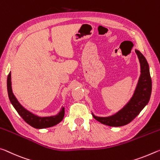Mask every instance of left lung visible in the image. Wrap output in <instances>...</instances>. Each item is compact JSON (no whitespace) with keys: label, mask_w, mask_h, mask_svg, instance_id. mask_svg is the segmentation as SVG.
Masks as SVG:
<instances>
[{"label":"left lung","mask_w":160,"mask_h":160,"mask_svg":"<svg viewBox=\"0 0 160 160\" xmlns=\"http://www.w3.org/2000/svg\"><path fill=\"white\" fill-rule=\"evenodd\" d=\"M135 52L140 63L141 74L134 94L123 108L111 116L98 117L92 113L94 118L102 124L112 127H120L130 123L150 101L152 80L148 63L140 51L135 49Z\"/></svg>","instance_id":"left-lung-1"}]
</instances>
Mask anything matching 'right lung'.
Returning a JSON list of instances; mask_svg holds the SVG:
<instances>
[{
    "mask_svg": "<svg viewBox=\"0 0 160 160\" xmlns=\"http://www.w3.org/2000/svg\"><path fill=\"white\" fill-rule=\"evenodd\" d=\"M7 88L8 93V97L10 102L15 109L16 110L18 114L22 117V118L25 120L31 126L38 128V129H42V128H46L52 127L54 125L58 124L64 118V108L63 107L57 116H50V117H39L35 116V114L32 113L28 110H26L22 105H21L17 98H15L12 91L11 86V73H9L7 78Z\"/></svg>",
    "mask_w": 160,
    "mask_h": 160,
    "instance_id": "1",
    "label": "right lung"
}]
</instances>
